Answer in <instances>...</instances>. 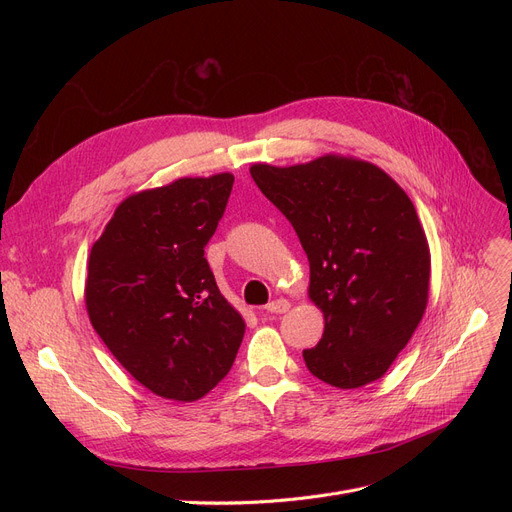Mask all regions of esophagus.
<instances>
[{
	"mask_svg": "<svg viewBox=\"0 0 512 512\" xmlns=\"http://www.w3.org/2000/svg\"><path fill=\"white\" fill-rule=\"evenodd\" d=\"M290 309V303L286 299H276L270 305H265V313H286Z\"/></svg>",
	"mask_w": 512,
	"mask_h": 512,
	"instance_id": "34e87169",
	"label": "esophagus"
}]
</instances>
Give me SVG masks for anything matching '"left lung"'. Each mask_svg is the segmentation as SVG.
Listing matches in <instances>:
<instances>
[{
  "mask_svg": "<svg viewBox=\"0 0 512 512\" xmlns=\"http://www.w3.org/2000/svg\"><path fill=\"white\" fill-rule=\"evenodd\" d=\"M251 176L309 259V299L326 328L303 351L307 369L342 390L380 380L427 305L432 261L415 205L384 170L355 157L255 164Z\"/></svg>",
  "mask_w": 512,
  "mask_h": 512,
  "instance_id": "8db88e82",
  "label": "left lung"
}]
</instances>
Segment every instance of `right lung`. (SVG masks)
<instances>
[{
    "mask_svg": "<svg viewBox=\"0 0 512 512\" xmlns=\"http://www.w3.org/2000/svg\"><path fill=\"white\" fill-rule=\"evenodd\" d=\"M232 184L224 172L130 195L89 255L85 303L95 332L161 398H203L226 378L245 336L203 257Z\"/></svg>",
    "mask_w": 512,
    "mask_h": 512,
    "instance_id": "add662e5",
    "label": "right lung"
}]
</instances>
